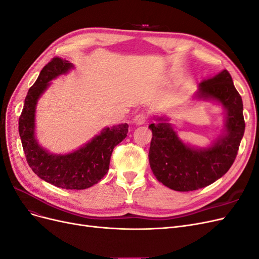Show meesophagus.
Returning <instances> with one entry per match:
<instances>
[{
	"mask_svg": "<svg viewBox=\"0 0 259 259\" xmlns=\"http://www.w3.org/2000/svg\"><path fill=\"white\" fill-rule=\"evenodd\" d=\"M146 120H147V114L144 113V112H140V113H138V114L135 115V117H134V123H135L136 125H143V124H145Z\"/></svg>",
	"mask_w": 259,
	"mask_h": 259,
	"instance_id": "obj_1",
	"label": "esophagus"
}]
</instances>
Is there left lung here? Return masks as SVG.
Returning a JSON list of instances; mask_svg holds the SVG:
<instances>
[{"instance_id":"1","label":"left lung","mask_w":259,"mask_h":259,"mask_svg":"<svg viewBox=\"0 0 259 259\" xmlns=\"http://www.w3.org/2000/svg\"><path fill=\"white\" fill-rule=\"evenodd\" d=\"M194 98L215 101L225 110L222 135L209 146L186 144L165 116H154L158 123L149 125L150 167L160 183L176 191L198 190L223 177L236 160L244 135L242 98L227 70L201 81Z\"/></svg>"}]
</instances>
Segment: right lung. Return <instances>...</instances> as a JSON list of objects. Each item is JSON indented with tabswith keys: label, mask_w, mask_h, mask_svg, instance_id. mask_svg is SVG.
<instances>
[{
	"label": "right lung",
	"mask_w": 259,
	"mask_h": 259,
	"mask_svg": "<svg viewBox=\"0 0 259 259\" xmlns=\"http://www.w3.org/2000/svg\"><path fill=\"white\" fill-rule=\"evenodd\" d=\"M73 68L71 62L55 57L42 69L25 99L19 117V135L29 166L38 177L62 189L83 190L107 174L113 149L127 136L128 125L122 123L105 127L89 143L65 154L51 153L38 144L35 137L37 101L51 81Z\"/></svg>",
	"instance_id": "right-lung-1"
}]
</instances>
